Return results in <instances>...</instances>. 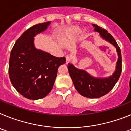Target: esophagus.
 Segmentation results:
<instances>
[{
	"mask_svg": "<svg viewBox=\"0 0 131 131\" xmlns=\"http://www.w3.org/2000/svg\"><path fill=\"white\" fill-rule=\"evenodd\" d=\"M66 63H69V62H71V60H72V58H71V56H70L69 55H67L66 56Z\"/></svg>",
	"mask_w": 131,
	"mask_h": 131,
	"instance_id": "34e87169",
	"label": "esophagus"
}]
</instances>
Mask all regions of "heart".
Here are the masks:
<instances>
[{
	"label": "heart",
	"mask_w": 131,
	"mask_h": 131,
	"mask_svg": "<svg viewBox=\"0 0 131 131\" xmlns=\"http://www.w3.org/2000/svg\"><path fill=\"white\" fill-rule=\"evenodd\" d=\"M79 30V29L78 27H73V28H71V29L69 30V33L70 34H73V33H77Z\"/></svg>",
	"instance_id": "b5f03b06"
}]
</instances>
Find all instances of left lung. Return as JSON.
I'll return each instance as SVG.
<instances>
[{
	"label": "left lung",
	"instance_id": "left-lung-1",
	"mask_svg": "<svg viewBox=\"0 0 131 131\" xmlns=\"http://www.w3.org/2000/svg\"><path fill=\"white\" fill-rule=\"evenodd\" d=\"M92 26L96 31L99 32L103 39L110 42L116 48L118 54L116 70L108 78H95L84 70L75 68L71 63H68V68L75 88L79 93L86 98H97L106 95L115 86L121 75L122 58L119 47L112 35L96 24H92Z\"/></svg>",
	"mask_w": 131,
	"mask_h": 131
}]
</instances>
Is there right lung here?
<instances>
[{"label":"right lung","mask_w":131,"mask_h":131,"mask_svg":"<svg viewBox=\"0 0 131 131\" xmlns=\"http://www.w3.org/2000/svg\"><path fill=\"white\" fill-rule=\"evenodd\" d=\"M50 21L35 25L16 40L10 53L8 73L16 90L25 98L38 100L53 88L60 66L66 58H58L35 48L33 37L45 31Z\"/></svg>","instance_id":"1"}]
</instances>
